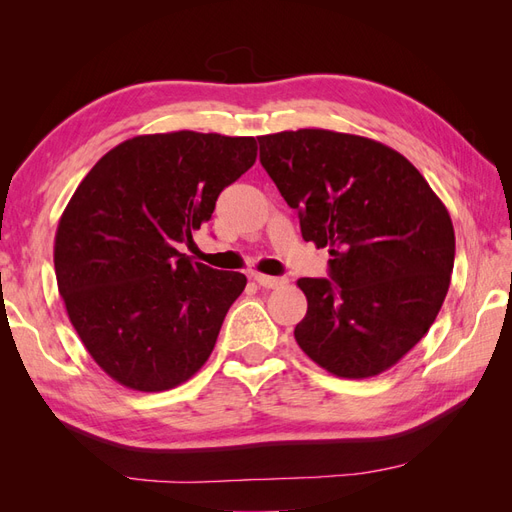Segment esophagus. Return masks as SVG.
I'll return each mask as SVG.
<instances>
[{
	"mask_svg": "<svg viewBox=\"0 0 512 512\" xmlns=\"http://www.w3.org/2000/svg\"><path fill=\"white\" fill-rule=\"evenodd\" d=\"M254 282L262 288H282L288 284L286 277H271V275H254Z\"/></svg>",
	"mask_w": 512,
	"mask_h": 512,
	"instance_id": "obj_1",
	"label": "esophagus"
}]
</instances>
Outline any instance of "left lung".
<instances>
[{
  "mask_svg": "<svg viewBox=\"0 0 512 512\" xmlns=\"http://www.w3.org/2000/svg\"><path fill=\"white\" fill-rule=\"evenodd\" d=\"M260 164L299 211L301 235L329 247L327 277H301V350L339 378H371L408 354L451 284L455 230L425 177L365 136H258Z\"/></svg>",
  "mask_w": 512,
  "mask_h": 512,
  "instance_id": "8db88e82",
  "label": "left lung"
}]
</instances>
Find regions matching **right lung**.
Returning a JSON list of instances; mask_svg holds the SVG:
<instances>
[{
	"label": "right lung",
	"mask_w": 512,
	"mask_h": 512,
	"mask_svg": "<svg viewBox=\"0 0 512 512\" xmlns=\"http://www.w3.org/2000/svg\"><path fill=\"white\" fill-rule=\"evenodd\" d=\"M254 136L145 134L98 160L55 235V275L72 327L108 376L158 393L213 352L247 280L179 252L220 192L256 162Z\"/></svg>",
	"instance_id": "right-lung-1"
}]
</instances>
